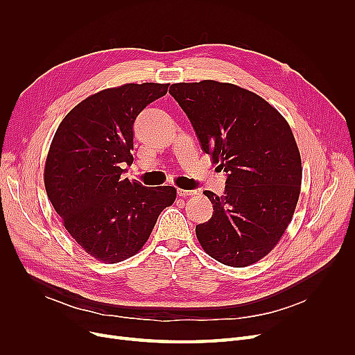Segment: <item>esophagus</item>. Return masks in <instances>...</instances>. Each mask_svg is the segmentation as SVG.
Listing matches in <instances>:
<instances>
[{
  "label": "esophagus",
  "instance_id": "1",
  "mask_svg": "<svg viewBox=\"0 0 355 355\" xmlns=\"http://www.w3.org/2000/svg\"><path fill=\"white\" fill-rule=\"evenodd\" d=\"M177 193H178V196H181V197H190V196L197 194V190H182V189H178Z\"/></svg>",
  "mask_w": 355,
  "mask_h": 355
}]
</instances>
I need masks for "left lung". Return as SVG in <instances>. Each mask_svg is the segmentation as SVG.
Returning <instances> with one entry per match:
<instances>
[{"mask_svg": "<svg viewBox=\"0 0 355 355\" xmlns=\"http://www.w3.org/2000/svg\"><path fill=\"white\" fill-rule=\"evenodd\" d=\"M170 95L227 175L225 196L204 191L214 211L196 226L200 245L223 265L249 266L276 246L300 198L302 164L292 130L265 99L236 85L175 83Z\"/></svg>", "mask_w": 355, "mask_h": 355, "instance_id": "8db88e82", "label": "left lung"}]
</instances>
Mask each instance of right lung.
Segmentation results:
<instances>
[{
  "instance_id": "obj_1",
  "label": "right lung",
  "mask_w": 355,
  "mask_h": 355,
  "mask_svg": "<svg viewBox=\"0 0 355 355\" xmlns=\"http://www.w3.org/2000/svg\"><path fill=\"white\" fill-rule=\"evenodd\" d=\"M168 86L128 83L95 93L69 112L50 145L49 200L78 245L105 263L138 253L175 200L171 185L153 189L121 177L134 161L137 116Z\"/></svg>"
}]
</instances>
